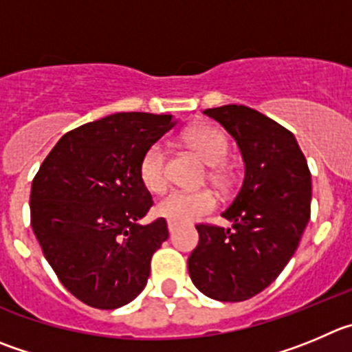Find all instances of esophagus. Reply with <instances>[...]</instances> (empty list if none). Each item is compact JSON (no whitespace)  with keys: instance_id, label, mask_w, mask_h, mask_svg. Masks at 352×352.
<instances>
[{"instance_id":"obj_1","label":"esophagus","mask_w":352,"mask_h":352,"mask_svg":"<svg viewBox=\"0 0 352 352\" xmlns=\"http://www.w3.org/2000/svg\"><path fill=\"white\" fill-rule=\"evenodd\" d=\"M175 229H177L175 222H168V231H170V234H173V231H175Z\"/></svg>"}]
</instances>
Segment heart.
<instances>
[{
  "label": "heart",
  "mask_w": 352,
  "mask_h": 352,
  "mask_svg": "<svg viewBox=\"0 0 352 352\" xmlns=\"http://www.w3.org/2000/svg\"><path fill=\"white\" fill-rule=\"evenodd\" d=\"M184 142L198 154L206 165L212 166L208 179L215 186L226 187L231 180L228 170L222 166L229 153V140L221 128L212 124H198L184 133ZM140 179L151 192L165 191L166 156L161 144H153L140 160ZM217 205L215 196L206 189L201 191H173L161 199L156 206L157 215L175 224L195 222L212 212Z\"/></svg>",
  "instance_id": "obj_1"
}]
</instances>
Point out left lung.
<instances>
[{
	"label": "left lung",
	"instance_id": "1",
	"mask_svg": "<svg viewBox=\"0 0 352 352\" xmlns=\"http://www.w3.org/2000/svg\"><path fill=\"white\" fill-rule=\"evenodd\" d=\"M234 137L245 179L222 213L231 229L198 224L199 243L187 261L201 294L241 302L280 276L311 217V172L294 133L246 106L205 109Z\"/></svg>",
	"mask_w": 352,
	"mask_h": 352
}]
</instances>
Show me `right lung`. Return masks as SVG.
<instances>
[{"label":"right lung","mask_w":352,"mask_h":352,"mask_svg":"<svg viewBox=\"0 0 352 352\" xmlns=\"http://www.w3.org/2000/svg\"><path fill=\"white\" fill-rule=\"evenodd\" d=\"M175 124L172 114L116 113L67 131L31 187V226L60 283L95 309H118L146 288L166 221L140 179L144 153Z\"/></svg>","instance_id":"right-lung-1"}]
</instances>
